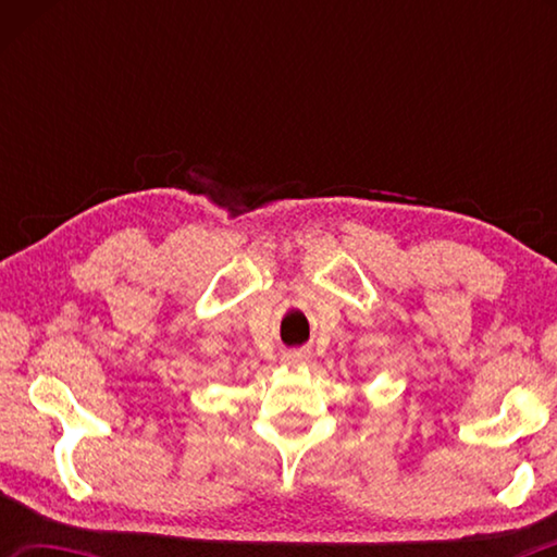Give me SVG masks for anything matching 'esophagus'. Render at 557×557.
<instances>
[{"label":"esophagus","instance_id":"1","mask_svg":"<svg viewBox=\"0 0 557 557\" xmlns=\"http://www.w3.org/2000/svg\"><path fill=\"white\" fill-rule=\"evenodd\" d=\"M309 361V354H305V351H285L282 354V363L285 366H305Z\"/></svg>","mask_w":557,"mask_h":557}]
</instances>
